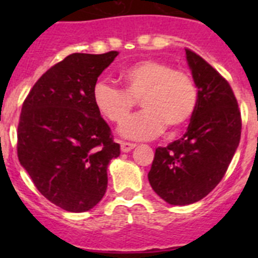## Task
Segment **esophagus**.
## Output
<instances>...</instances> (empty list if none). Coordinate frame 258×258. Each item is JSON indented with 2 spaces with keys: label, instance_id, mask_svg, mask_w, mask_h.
Listing matches in <instances>:
<instances>
[{
  "label": "esophagus",
  "instance_id": "1",
  "mask_svg": "<svg viewBox=\"0 0 258 258\" xmlns=\"http://www.w3.org/2000/svg\"><path fill=\"white\" fill-rule=\"evenodd\" d=\"M136 143H131V142H124V141H121L120 142V147H121V151L122 152H129L132 151V150L136 147Z\"/></svg>",
  "mask_w": 258,
  "mask_h": 258
}]
</instances>
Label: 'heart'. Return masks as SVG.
Here are the masks:
<instances>
[{
  "mask_svg": "<svg viewBox=\"0 0 258 258\" xmlns=\"http://www.w3.org/2000/svg\"><path fill=\"white\" fill-rule=\"evenodd\" d=\"M124 85L117 89L99 81L93 89V102L106 120L121 125L137 101L145 111L121 126L122 136L147 140L168 132L177 133L190 122L198 106V90L192 77L159 59H141L118 72Z\"/></svg>",
  "mask_w": 258,
  "mask_h": 258,
  "instance_id": "heart-1",
  "label": "heart"
}]
</instances>
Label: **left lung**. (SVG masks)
Wrapping results in <instances>:
<instances>
[{
	"mask_svg": "<svg viewBox=\"0 0 258 258\" xmlns=\"http://www.w3.org/2000/svg\"><path fill=\"white\" fill-rule=\"evenodd\" d=\"M198 106L182 138L157 147L149 172L152 190L173 206L207 197L221 182L239 146L241 116L231 86L208 61L186 49Z\"/></svg>",
	"mask_w": 258,
	"mask_h": 258,
	"instance_id": "8db88e82",
	"label": "left lung"
}]
</instances>
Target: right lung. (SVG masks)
I'll return each instance as SVG.
<instances>
[{"mask_svg":"<svg viewBox=\"0 0 258 258\" xmlns=\"http://www.w3.org/2000/svg\"><path fill=\"white\" fill-rule=\"evenodd\" d=\"M74 52L45 72L23 102L18 157L49 202L86 212L107 190V166L120 155L112 132L93 102L99 75L117 56Z\"/></svg>","mask_w":258,"mask_h":258,"instance_id":"obj_1","label":"right lung"}]
</instances>
